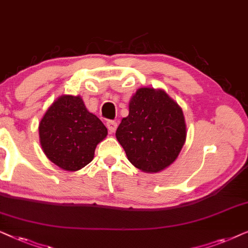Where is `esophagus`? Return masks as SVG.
I'll return each mask as SVG.
<instances>
[{
	"instance_id": "obj_1",
	"label": "esophagus",
	"mask_w": 248,
	"mask_h": 248,
	"mask_svg": "<svg viewBox=\"0 0 248 248\" xmlns=\"http://www.w3.org/2000/svg\"><path fill=\"white\" fill-rule=\"evenodd\" d=\"M107 127H108V131H110L111 134H113L114 131L117 130V122L113 121V120H108L107 122Z\"/></svg>"
}]
</instances>
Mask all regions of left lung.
Segmentation results:
<instances>
[{"label": "left lung", "mask_w": 248, "mask_h": 248, "mask_svg": "<svg viewBox=\"0 0 248 248\" xmlns=\"http://www.w3.org/2000/svg\"><path fill=\"white\" fill-rule=\"evenodd\" d=\"M181 108L162 90L140 88L121 120L117 140L131 164L144 172H158L179 155L186 140Z\"/></svg>", "instance_id": "left-lung-1"}]
</instances>
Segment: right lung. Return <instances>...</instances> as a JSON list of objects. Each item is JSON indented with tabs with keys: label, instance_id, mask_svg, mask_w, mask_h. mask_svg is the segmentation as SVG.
I'll return each mask as SVG.
<instances>
[{
	"label": "right lung",
	"instance_id": "obj_1",
	"mask_svg": "<svg viewBox=\"0 0 248 248\" xmlns=\"http://www.w3.org/2000/svg\"><path fill=\"white\" fill-rule=\"evenodd\" d=\"M39 141L49 161L67 171H77L94 158L108 129L88 112L80 96L62 95L39 122Z\"/></svg>",
	"mask_w": 248,
	"mask_h": 248
}]
</instances>
